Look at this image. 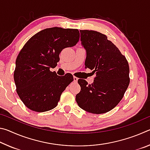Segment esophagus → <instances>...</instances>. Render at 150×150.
<instances>
[{"mask_svg":"<svg viewBox=\"0 0 150 150\" xmlns=\"http://www.w3.org/2000/svg\"><path fill=\"white\" fill-rule=\"evenodd\" d=\"M77 80H78V78L77 77H75V76H74V77H73V81H74L75 82H77Z\"/></svg>","mask_w":150,"mask_h":150,"instance_id":"34e87169","label":"esophagus"}]
</instances>
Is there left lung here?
Listing matches in <instances>:
<instances>
[{
  "mask_svg": "<svg viewBox=\"0 0 150 150\" xmlns=\"http://www.w3.org/2000/svg\"><path fill=\"white\" fill-rule=\"evenodd\" d=\"M81 41L87 52L85 65L95 74L91 85L78 79L81 91L76 101L83 110L93 114L111 110L120 103L130 83L126 57L106 35L94 30H80Z\"/></svg>",
  "mask_w": 150,
  "mask_h": 150,
  "instance_id": "1",
  "label": "left lung"
}]
</instances>
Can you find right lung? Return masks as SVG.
<instances>
[{"label":"right lung","instance_id":"obj_1","mask_svg":"<svg viewBox=\"0 0 150 150\" xmlns=\"http://www.w3.org/2000/svg\"><path fill=\"white\" fill-rule=\"evenodd\" d=\"M79 35L77 29L46 28L30 38L20 50L14 79L17 94L28 108L42 112L57 105L73 77L71 73L59 76L50 68L56 67L64 48L77 44Z\"/></svg>","mask_w":150,"mask_h":150}]
</instances>
